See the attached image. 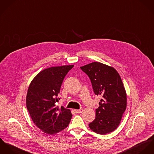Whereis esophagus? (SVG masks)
Returning a JSON list of instances; mask_svg holds the SVG:
<instances>
[{
	"mask_svg": "<svg viewBox=\"0 0 154 154\" xmlns=\"http://www.w3.org/2000/svg\"><path fill=\"white\" fill-rule=\"evenodd\" d=\"M74 112L76 113H82L83 112V109H79V110H74Z\"/></svg>",
	"mask_w": 154,
	"mask_h": 154,
	"instance_id": "esophagus-1",
	"label": "esophagus"
}]
</instances>
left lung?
<instances>
[{"label": "left lung", "mask_w": 154, "mask_h": 154, "mask_svg": "<svg viewBox=\"0 0 154 154\" xmlns=\"http://www.w3.org/2000/svg\"><path fill=\"white\" fill-rule=\"evenodd\" d=\"M89 77L93 91L102 99L96 109V118L88 126L100 135L115 131L125 112L127 98L125 88L118 71L112 67L99 62H93L80 67Z\"/></svg>", "instance_id": "obj_1"}]
</instances>
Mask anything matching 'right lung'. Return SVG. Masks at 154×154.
Segmentation results:
<instances>
[{
  "mask_svg": "<svg viewBox=\"0 0 154 154\" xmlns=\"http://www.w3.org/2000/svg\"><path fill=\"white\" fill-rule=\"evenodd\" d=\"M74 65L53 67L39 72L29 85L26 103L35 125L49 135L66 128L72 118L71 110L56 102L63 80Z\"/></svg>",
  "mask_w": 154,
  "mask_h": 154,
  "instance_id": "right-lung-1",
  "label": "right lung"
}]
</instances>
